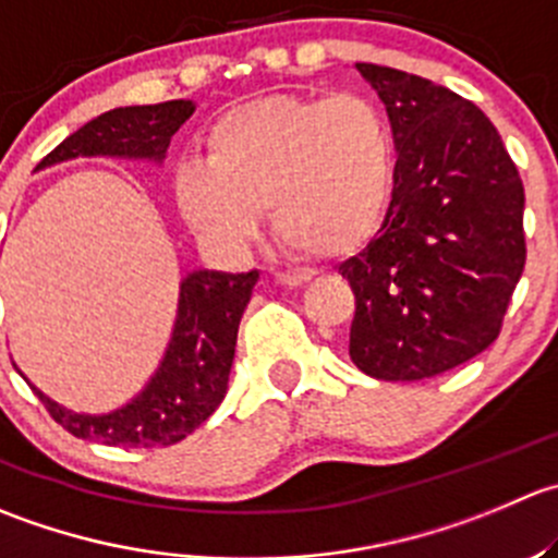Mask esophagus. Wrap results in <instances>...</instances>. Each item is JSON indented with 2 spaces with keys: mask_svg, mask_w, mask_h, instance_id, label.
Returning <instances> with one entry per match:
<instances>
[{
  "mask_svg": "<svg viewBox=\"0 0 558 558\" xmlns=\"http://www.w3.org/2000/svg\"><path fill=\"white\" fill-rule=\"evenodd\" d=\"M311 278L313 272H307V269H280V272H275V280H278L280 286H289V289L311 283Z\"/></svg>",
  "mask_w": 558,
  "mask_h": 558,
  "instance_id": "obj_1",
  "label": "esophagus"
}]
</instances>
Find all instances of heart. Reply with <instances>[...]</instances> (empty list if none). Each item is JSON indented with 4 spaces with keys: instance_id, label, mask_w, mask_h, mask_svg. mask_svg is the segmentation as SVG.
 Returning <instances> with one entry per match:
<instances>
[{
    "instance_id": "heart-1",
    "label": "heart",
    "mask_w": 558,
    "mask_h": 558,
    "mask_svg": "<svg viewBox=\"0 0 558 558\" xmlns=\"http://www.w3.org/2000/svg\"><path fill=\"white\" fill-rule=\"evenodd\" d=\"M395 177L392 133L362 95H272L229 108L207 133V160L174 169V202L209 245L242 251L262 213L283 245L338 258L381 226Z\"/></svg>"
}]
</instances>
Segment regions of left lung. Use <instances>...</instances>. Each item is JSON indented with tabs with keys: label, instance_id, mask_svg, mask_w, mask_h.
I'll return each instance as SVG.
<instances>
[{
	"label": "left lung",
	"instance_id": "left-lung-1",
	"mask_svg": "<svg viewBox=\"0 0 558 558\" xmlns=\"http://www.w3.org/2000/svg\"><path fill=\"white\" fill-rule=\"evenodd\" d=\"M392 124L395 187L354 291L349 356L384 381L463 365L499 338L523 264V182L488 117L447 86L356 62Z\"/></svg>",
	"mask_w": 558,
	"mask_h": 558
}]
</instances>
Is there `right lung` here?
I'll list each match as a JSON object with an SVG mask.
<instances>
[{
    "label": "right lung",
    "instance_id": "right-lung-1",
    "mask_svg": "<svg viewBox=\"0 0 558 558\" xmlns=\"http://www.w3.org/2000/svg\"><path fill=\"white\" fill-rule=\"evenodd\" d=\"M196 111L193 100L124 106L100 113L68 135L37 169L75 158H122L163 163L171 135ZM258 272L229 275L196 269L180 283L174 332L158 371L144 389L106 414H81L43 395L24 373L48 414L78 439L111 447H169L191 436L223 403L234 362L240 318Z\"/></svg>",
    "mask_w": 558,
    "mask_h": 558
}]
</instances>
